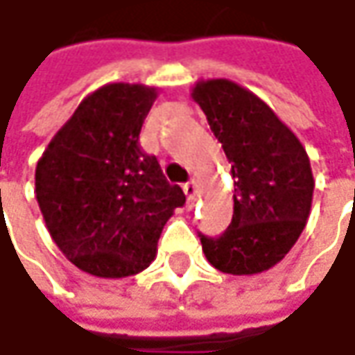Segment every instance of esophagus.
<instances>
[{"mask_svg": "<svg viewBox=\"0 0 355 355\" xmlns=\"http://www.w3.org/2000/svg\"><path fill=\"white\" fill-rule=\"evenodd\" d=\"M182 190H184V196H187L189 206H192V204L196 202V198H198V184H196V180H189V182L182 187Z\"/></svg>", "mask_w": 355, "mask_h": 355, "instance_id": "1", "label": "esophagus"}]
</instances>
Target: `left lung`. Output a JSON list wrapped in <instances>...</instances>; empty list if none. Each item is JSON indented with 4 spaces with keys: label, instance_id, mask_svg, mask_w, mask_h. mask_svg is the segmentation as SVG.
Listing matches in <instances>:
<instances>
[{
    "label": "left lung",
    "instance_id": "left-lung-1",
    "mask_svg": "<svg viewBox=\"0 0 355 355\" xmlns=\"http://www.w3.org/2000/svg\"><path fill=\"white\" fill-rule=\"evenodd\" d=\"M190 98L222 143L234 216L220 238L200 236L212 267L257 275L283 261L311 216L314 177L299 137L259 96L227 78L198 80Z\"/></svg>",
    "mask_w": 355,
    "mask_h": 355
}]
</instances>
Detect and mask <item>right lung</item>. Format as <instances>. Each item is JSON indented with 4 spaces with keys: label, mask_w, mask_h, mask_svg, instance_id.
<instances>
[{
    "label": "right lung",
    "mask_w": 355,
    "mask_h": 355,
    "mask_svg": "<svg viewBox=\"0 0 355 355\" xmlns=\"http://www.w3.org/2000/svg\"><path fill=\"white\" fill-rule=\"evenodd\" d=\"M157 94L129 82L94 90L37 163L35 194L46 230L84 273L123 279L147 269L168 218L187 200L139 147Z\"/></svg>",
    "instance_id": "obj_1"
}]
</instances>
